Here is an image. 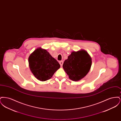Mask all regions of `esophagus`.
Here are the masks:
<instances>
[{
	"mask_svg": "<svg viewBox=\"0 0 121 121\" xmlns=\"http://www.w3.org/2000/svg\"><path fill=\"white\" fill-rule=\"evenodd\" d=\"M59 63H60V66L62 67V66H63V61H60L59 62Z\"/></svg>",
	"mask_w": 121,
	"mask_h": 121,
	"instance_id": "1",
	"label": "esophagus"
}]
</instances>
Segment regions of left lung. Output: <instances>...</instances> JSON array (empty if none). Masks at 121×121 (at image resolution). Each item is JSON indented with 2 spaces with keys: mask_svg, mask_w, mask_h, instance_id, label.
Returning a JSON list of instances; mask_svg holds the SVG:
<instances>
[{
  "mask_svg": "<svg viewBox=\"0 0 121 121\" xmlns=\"http://www.w3.org/2000/svg\"><path fill=\"white\" fill-rule=\"evenodd\" d=\"M92 65V58L86 51L72 52L65 60L63 69L72 80H80L87 74Z\"/></svg>",
  "mask_w": 121,
  "mask_h": 121,
  "instance_id": "obj_1",
  "label": "left lung"
}]
</instances>
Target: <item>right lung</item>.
Here are the masks:
<instances>
[{
    "label": "right lung",
    "instance_id": "right-lung-1",
    "mask_svg": "<svg viewBox=\"0 0 121 121\" xmlns=\"http://www.w3.org/2000/svg\"><path fill=\"white\" fill-rule=\"evenodd\" d=\"M29 63L31 72L41 81L50 79L60 67L58 61L47 50L41 48L36 49L30 54Z\"/></svg>",
    "mask_w": 121,
    "mask_h": 121
}]
</instances>
